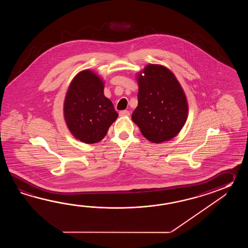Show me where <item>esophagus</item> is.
Segmentation results:
<instances>
[{
  "label": "esophagus",
  "instance_id": "esophagus-1",
  "mask_svg": "<svg viewBox=\"0 0 248 248\" xmlns=\"http://www.w3.org/2000/svg\"><path fill=\"white\" fill-rule=\"evenodd\" d=\"M119 114H120V116L122 117L129 116V114H130V113H129V111H126V110H125V111H120V113H119Z\"/></svg>",
  "mask_w": 248,
  "mask_h": 248
}]
</instances>
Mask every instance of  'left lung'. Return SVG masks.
I'll return each mask as SVG.
<instances>
[{
    "label": "left lung",
    "instance_id": "8db88e82",
    "mask_svg": "<svg viewBox=\"0 0 248 248\" xmlns=\"http://www.w3.org/2000/svg\"><path fill=\"white\" fill-rule=\"evenodd\" d=\"M138 106L132 121L150 142L176 137L188 118V102L178 79L168 67L150 63L137 74Z\"/></svg>",
    "mask_w": 248,
    "mask_h": 248
}]
</instances>
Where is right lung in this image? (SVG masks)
<instances>
[{"label": "right lung", "mask_w": 248, "mask_h": 248, "mask_svg": "<svg viewBox=\"0 0 248 248\" xmlns=\"http://www.w3.org/2000/svg\"><path fill=\"white\" fill-rule=\"evenodd\" d=\"M104 89V79L90 69L76 74L69 85L63 118L69 131L80 142H100L119 116Z\"/></svg>", "instance_id": "1"}]
</instances>
